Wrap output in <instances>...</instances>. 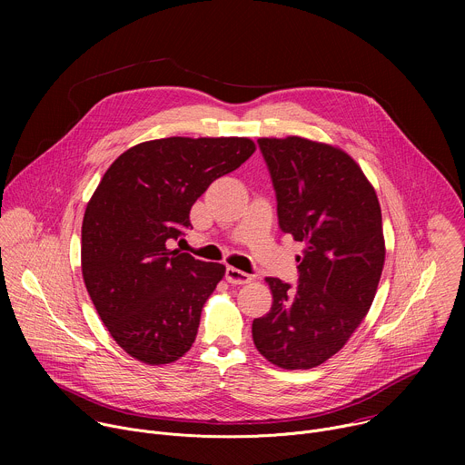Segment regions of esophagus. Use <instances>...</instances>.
Returning a JSON list of instances; mask_svg holds the SVG:
<instances>
[{
    "instance_id": "1",
    "label": "esophagus",
    "mask_w": 465,
    "mask_h": 465,
    "mask_svg": "<svg viewBox=\"0 0 465 465\" xmlns=\"http://www.w3.org/2000/svg\"><path fill=\"white\" fill-rule=\"evenodd\" d=\"M226 280L232 283V285H246L252 282V276L239 271V269H233V267H228L226 269Z\"/></svg>"
}]
</instances>
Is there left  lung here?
Returning <instances> with one entry per match:
<instances>
[{
  "instance_id": "1",
  "label": "left lung",
  "mask_w": 465,
  "mask_h": 465,
  "mask_svg": "<svg viewBox=\"0 0 465 465\" xmlns=\"http://www.w3.org/2000/svg\"><path fill=\"white\" fill-rule=\"evenodd\" d=\"M280 228L305 244L298 287L267 278L272 307L252 323L257 351L285 370L339 353L368 314L384 267L377 193L341 147L300 136L259 138Z\"/></svg>"
}]
</instances>
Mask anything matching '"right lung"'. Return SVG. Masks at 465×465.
Returning a JSON list of instances; mask_svg holds the SVG:
<instances>
[{
    "instance_id": "obj_1",
    "label": "right lung",
    "mask_w": 465,
    "mask_h": 465,
    "mask_svg": "<svg viewBox=\"0 0 465 465\" xmlns=\"http://www.w3.org/2000/svg\"><path fill=\"white\" fill-rule=\"evenodd\" d=\"M255 153L250 138H162L124 151L83 219L81 269L112 339L151 366L183 357L226 267L171 248L213 180Z\"/></svg>"
}]
</instances>
